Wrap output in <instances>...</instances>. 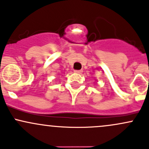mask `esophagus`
<instances>
[{"mask_svg":"<svg viewBox=\"0 0 149 149\" xmlns=\"http://www.w3.org/2000/svg\"><path fill=\"white\" fill-rule=\"evenodd\" d=\"M74 72L77 73V74H81V73L82 72V70H74Z\"/></svg>","mask_w":149,"mask_h":149,"instance_id":"obj_1","label":"esophagus"}]
</instances>
